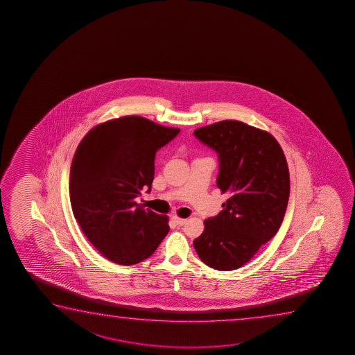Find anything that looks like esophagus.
<instances>
[{"label": "esophagus", "instance_id": "34e87169", "mask_svg": "<svg viewBox=\"0 0 355 355\" xmlns=\"http://www.w3.org/2000/svg\"><path fill=\"white\" fill-rule=\"evenodd\" d=\"M172 220L175 222L177 225H180V227H182V225H184V224H187V219L185 218H180V217H177V216H173L172 217Z\"/></svg>", "mask_w": 355, "mask_h": 355}]
</instances>
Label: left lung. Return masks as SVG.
<instances>
[{
    "mask_svg": "<svg viewBox=\"0 0 355 355\" xmlns=\"http://www.w3.org/2000/svg\"><path fill=\"white\" fill-rule=\"evenodd\" d=\"M194 135L218 153L217 187L229 195L223 211L205 219L195 251L214 269H239L282 225L290 196L286 157L269 132L236 120L200 127Z\"/></svg>",
    "mask_w": 355,
    "mask_h": 355,
    "instance_id": "1",
    "label": "left lung"
}]
</instances>
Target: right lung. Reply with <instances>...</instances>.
Segmentation results:
<instances>
[{"mask_svg":"<svg viewBox=\"0 0 355 355\" xmlns=\"http://www.w3.org/2000/svg\"><path fill=\"white\" fill-rule=\"evenodd\" d=\"M180 128L128 115L93 127L73 154L69 194L73 216L102 256L132 266L150 257L168 233V217L137 204L150 190L156 151Z\"/></svg>","mask_w":355,"mask_h":355,"instance_id":"1","label":"right lung"}]
</instances>
